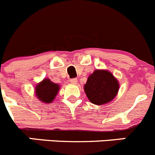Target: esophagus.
Instances as JSON below:
<instances>
[{"label": "esophagus", "instance_id": "esophagus-1", "mask_svg": "<svg viewBox=\"0 0 155 155\" xmlns=\"http://www.w3.org/2000/svg\"><path fill=\"white\" fill-rule=\"evenodd\" d=\"M70 82L72 84H76L78 83V79L77 78H71V79L70 80Z\"/></svg>", "mask_w": 155, "mask_h": 155}]
</instances>
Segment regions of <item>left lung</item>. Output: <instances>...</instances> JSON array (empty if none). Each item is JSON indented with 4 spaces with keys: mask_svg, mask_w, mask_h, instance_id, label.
I'll list each match as a JSON object with an SVG mask.
<instances>
[{
    "mask_svg": "<svg viewBox=\"0 0 155 155\" xmlns=\"http://www.w3.org/2000/svg\"><path fill=\"white\" fill-rule=\"evenodd\" d=\"M119 84L109 71L96 70L89 76L84 90L89 100L95 105H101L112 100L117 95Z\"/></svg>",
    "mask_w": 155,
    "mask_h": 155,
    "instance_id": "8db88e82",
    "label": "left lung"
}]
</instances>
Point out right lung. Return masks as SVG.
I'll return each instance as SVG.
<instances>
[{
	"instance_id": "1",
	"label": "right lung",
	"mask_w": 155,
	"mask_h": 155,
	"mask_svg": "<svg viewBox=\"0 0 155 155\" xmlns=\"http://www.w3.org/2000/svg\"><path fill=\"white\" fill-rule=\"evenodd\" d=\"M59 90V86L58 84L51 82L50 79H44L37 86L35 93L41 102L50 103L53 102Z\"/></svg>"
}]
</instances>
